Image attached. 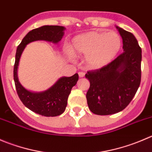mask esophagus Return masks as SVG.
Instances as JSON below:
<instances>
[{
    "label": "esophagus",
    "instance_id": "34e87169",
    "mask_svg": "<svg viewBox=\"0 0 152 152\" xmlns=\"http://www.w3.org/2000/svg\"><path fill=\"white\" fill-rule=\"evenodd\" d=\"M79 77H81V78H82V77H84V76H85V73H84V72H79Z\"/></svg>",
    "mask_w": 152,
    "mask_h": 152
}]
</instances>
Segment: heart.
Wrapping results in <instances>:
<instances>
[{
  "instance_id": "b5f03b06",
  "label": "heart",
  "mask_w": 152,
  "mask_h": 152,
  "mask_svg": "<svg viewBox=\"0 0 152 152\" xmlns=\"http://www.w3.org/2000/svg\"><path fill=\"white\" fill-rule=\"evenodd\" d=\"M123 46V39L116 32L90 31L75 36L71 42L70 56H85L89 68L100 69L115 59Z\"/></svg>"
}]
</instances>
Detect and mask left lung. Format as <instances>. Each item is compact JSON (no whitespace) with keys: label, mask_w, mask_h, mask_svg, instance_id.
<instances>
[{"label":"left lung","mask_w":152,"mask_h":152,"mask_svg":"<svg viewBox=\"0 0 152 152\" xmlns=\"http://www.w3.org/2000/svg\"><path fill=\"white\" fill-rule=\"evenodd\" d=\"M123 39V53L99 70L88 71V107L97 115H110L126 108L141 81L142 50L134 35L116 26Z\"/></svg>","instance_id":"obj_1"}]
</instances>
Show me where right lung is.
<instances>
[{"mask_svg":"<svg viewBox=\"0 0 152 152\" xmlns=\"http://www.w3.org/2000/svg\"><path fill=\"white\" fill-rule=\"evenodd\" d=\"M65 27L61 26L45 25L29 31L18 46L14 65L15 85L20 101L27 108L45 117H56L65 110L67 99L72 88L79 80V75L76 73L70 77L59 78L48 90L42 92H32L23 88L18 78V67L20 56L28 44L35 41H46L58 44L62 39Z\"/></svg>","mask_w":152,"mask_h":152,"instance_id":"add662e5","label":"right lung"}]
</instances>
